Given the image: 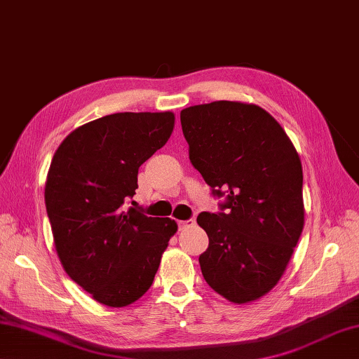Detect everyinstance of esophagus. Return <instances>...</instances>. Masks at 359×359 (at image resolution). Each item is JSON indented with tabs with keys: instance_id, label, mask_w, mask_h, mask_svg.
<instances>
[{
	"instance_id": "obj_1",
	"label": "esophagus",
	"mask_w": 359,
	"mask_h": 359,
	"mask_svg": "<svg viewBox=\"0 0 359 359\" xmlns=\"http://www.w3.org/2000/svg\"><path fill=\"white\" fill-rule=\"evenodd\" d=\"M196 224L194 219H188V220H179L177 225L180 230H184V228H188V226H193Z\"/></svg>"
}]
</instances>
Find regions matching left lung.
<instances>
[{
	"label": "left lung",
	"instance_id": "obj_1",
	"mask_svg": "<svg viewBox=\"0 0 359 359\" xmlns=\"http://www.w3.org/2000/svg\"><path fill=\"white\" fill-rule=\"evenodd\" d=\"M189 160L224 197L197 216L208 234L199 256L207 284L234 304L278 284L304 228L302 165L284 129L256 104L212 102L180 112Z\"/></svg>",
	"mask_w": 359,
	"mask_h": 359
}]
</instances>
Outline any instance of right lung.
Here are the masks:
<instances>
[{
    "mask_svg": "<svg viewBox=\"0 0 359 359\" xmlns=\"http://www.w3.org/2000/svg\"><path fill=\"white\" fill-rule=\"evenodd\" d=\"M172 128V112L111 114L72 131L50 162L44 202L58 257L108 307H126L148 292L177 231L174 220L149 217L133 201L139 168Z\"/></svg>",
    "mask_w": 359,
    "mask_h": 359,
    "instance_id": "right-lung-1",
    "label": "right lung"
}]
</instances>
